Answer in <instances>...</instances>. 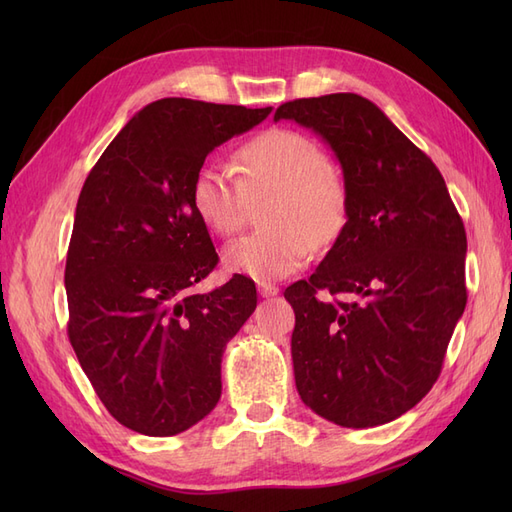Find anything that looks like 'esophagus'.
I'll list each match as a JSON object with an SVG mask.
<instances>
[{
  "mask_svg": "<svg viewBox=\"0 0 512 512\" xmlns=\"http://www.w3.org/2000/svg\"><path fill=\"white\" fill-rule=\"evenodd\" d=\"M280 292V288H277L275 284H267V282H260L258 284V294L262 299H267V297H275V294Z\"/></svg>",
  "mask_w": 512,
  "mask_h": 512,
  "instance_id": "1",
  "label": "esophagus"
}]
</instances>
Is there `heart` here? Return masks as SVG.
<instances>
[{"instance_id": "1", "label": "heart", "mask_w": 512, "mask_h": 512, "mask_svg": "<svg viewBox=\"0 0 512 512\" xmlns=\"http://www.w3.org/2000/svg\"><path fill=\"white\" fill-rule=\"evenodd\" d=\"M318 143L292 130H269L237 151L239 179L220 164H200L192 179V209L211 232L235 235L250 203L267 200L262 222L226 245L224 267L258 282L299 271L316 245H331L348 220L346 185L333 175Z\"/></svg>"}]
</instances>
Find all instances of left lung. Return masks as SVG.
<instances>
[{"instance_id":"left-lung-1","label":"left lung","mask_w":512,"mask_h":512,"mask_svg":"<svg viewBox=\"0 0 512 512\" xmlns=\"http://www.w3.org/2000/svg\"><path fill=\"white\" fill-rule=\"evenodd\" d=\"M280 119L331 147L348 194L344 232L312 277L284 292L297 391L335 425L391 423L438 380L466 309V228L436 164L374 102L301 98L277 108Z\"/></svg>"}]
</instances>
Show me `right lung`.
Segmentation results:
<instances>
[{"label": "right lung", "mask_w": 512, "mask_h": 512, "mask_svg": "<svg viewBox=\"0 0 512 512\" xmlns=\"http://www.w3.org/2000/svg\"><path fill=\"white\" fill-rule=\"evenodd\" d=\"M269 113L156 100L85 179L66 260L68 337L106 410L132 431L175 436L220 401L222 354L258 297L245 275L190 290L218 265L190 188L215 147Z\"/></svg>", "instance_id": "right-lung-1"}]
</instances>
